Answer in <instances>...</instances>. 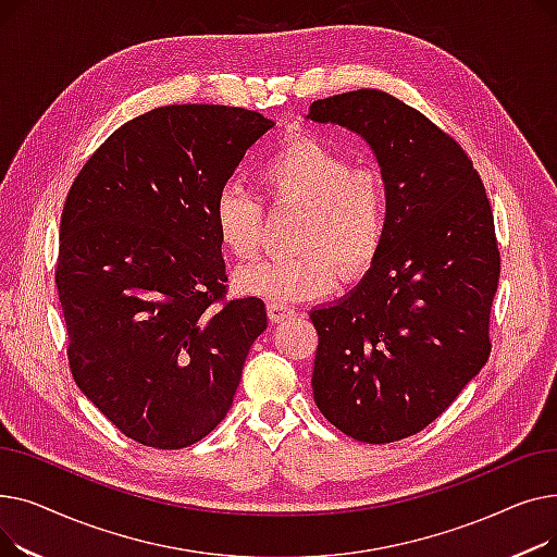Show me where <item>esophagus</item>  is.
<instances>
[{
    "instance_id": "1",
    "label": "esophagus",
    "mask_w": 557,
    "mask_h": 557,
    "mask_svg": "<svg viewBox=\"0 0 557 557\" xmlns=\"http://www.w3.org/2000/svg\"><path fill=\"white\" fill-rule=\"evenodd\" d=\"M294 313L296 311L290 309L288 305H284V302H269V315H271L273 323H282V320L290 318Z\"/></svg>"
}]
</instances>
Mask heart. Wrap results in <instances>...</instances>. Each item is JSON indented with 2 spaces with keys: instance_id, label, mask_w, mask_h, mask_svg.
I'll list each match as a JSON object with an SVG mask.
<instances>
[{
  "instance_id": "b5f03b06",
  "label": "heart",
  "mask_w": 557,
  "mask_h": 557,
  "mask_svg": "<svg viewBox=\"0 0 557 557\" xmlns=\"http://www.w3.org/2000/svg\"><path fill=\"white\" fill-rule=\"evenodd\" d=\"M257 185L273 202L302 208L298 255L246 263L234 273L239 294L271 302H298L327 296L338 280H361L386 244L391 191L376 166H352L327 141L298 135L282 141L257 166ZM216 237L234 257L248 259L259 248L261 202L227 183L212 205Z\"/></svg>"
}]
</instances>
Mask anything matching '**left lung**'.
<instances>
[{
  "label": "left lung",
  "instance_id": "obj_1",
  "mask_svg": "<svg viewBox=\"0 0 557 557\" xmlns=\"http://www.w3.org/2000/svg\"><path fill=\"white\" fill-rule=\"evenodd\" d=\"M307 120L361 135L391 191L374 267L309 313L313 399L355 441L395 443L443 416L490 357L502 273L490 200L458 141L382 90L313 101Z\"/></svg>",
  "mask_w": 557,
  "mask_h": 557
}]
</instances>
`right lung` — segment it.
Wrapping results in <instances>:
<instances>
[{"mask_svg": "<svg viewBox=\"0 0 557 557\" xmlns=\"http://www.w3.org/2000/svg\"><path fill=\"white\" fill-rule=\"evenodd\" d=\"M273 126L246 108L162 106L116 128L72 183L55 267L70 368L139 445L208 435L269 325L263 300H225L212 205Z\"/></svg>", "mask_w": 557, "mask_h": 557, "instance_id": "1", "label": "right lung"}]
</instances>
